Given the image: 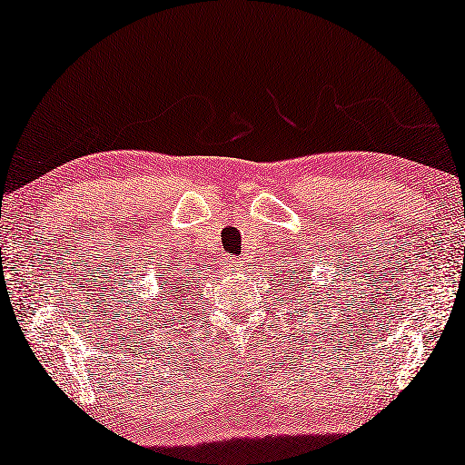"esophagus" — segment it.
<instances>
[{
  "instance_id": "esophagus-1",
  "label": "esophagus",
  "mask_w": 465,
  "mask_h": 465,
  "mask_svg": "<svg viewBox=\"0 0 465 465\" xmlns=\"http://www.w3.org/2000/svg\"><path fill=\"white\" fill-rule=\"evenodd\" d=\"M232 264H233V266H240V264H238V262H232Z\"/></svg>"
}]
</instances>
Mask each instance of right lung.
Wrapping results in <instances>:
<instances>
[{
  "label": "right lung",
  "mask_w": 465,
  "mask_h": 465,
  "mask_svg": "<svg viewBox=\"0 0 465 465\" xmlns=\"http://www.w3.org/2000/svg\"><path fill=\"white\" fill-rule=\"evenodd\" d=\"M184 289H183V286H171V291H166V297H164V301H168V294H171V299H173V302H174V305H179V302H181V297H183V292Z\"/></svg>",
  "instance_id": "obj_1"
}]
</instances>
